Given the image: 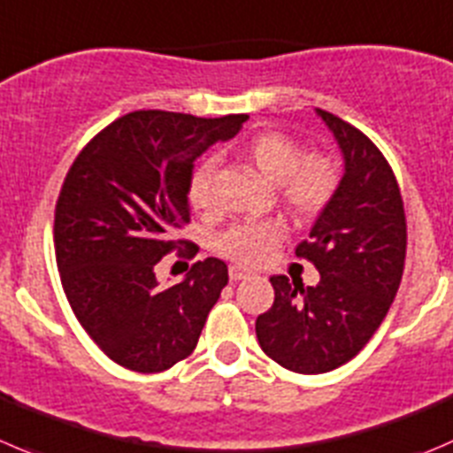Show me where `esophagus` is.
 Segmentation results:
<instances>
[{
	"label": "esophagus",
	"mask_w": 453,
	"mask_h": 453,
	"mask_svg": "<svg viewBox=\"0 0 453 453\" xmlns=\"http://www.w3.org/2000/svg\"><path fill=\"white\" fill-rule=\"evenodd\" d=\"M227 274H230V280H241V279H248L250 270H245V267L241 265H230Z\"/></svg>",
	"instance_id": "esophagus-1"
}]
</instances>
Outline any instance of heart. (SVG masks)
Returning a JSON list of instances; mask_svg holds the SVG:
<instances>
[{"label": "heart", "instance_id": "heart-1", "mask_svg": "<svg viewBox=\"0 0 453 453\" xmlns=\"http://www.w3.org/2000/svg\"><path fill=\"white\" fill-rule=\"evenodd\" d=\"M243 157L254 170L276 183L279 199L296 217H314L323 212L334 199L341 173L332 157L320 152H305L296 139L283 133H261L248 142ZM212 168L201 165L190 181V203L196 210H208ZM285 230L279 221L236 223L217 239L223 257L243 265H254L270 257L283 239Z\"/></svg>", "mask_w": 453, "mask_h": 453}]
</instances>
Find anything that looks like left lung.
<instances>
[{
	"instance_id": "left-lung-1",
	"label": "left lung",
	"mask_w": 453,
	"mask_h": 453,
	"mask_svg": "<svg viewBox=\"0 0 453 453\" xmlns=\"http://www.w3.org/2000/svg\"><path fill=\"white\" fill-rule=\"evenodd\" d=\"M343 150L345 174L296 257L319 270L316 288L272 276L274 303L257 319L263 352L296 374L352 361L374 336L403 279L407 221L392 165L367 134L316 110Z\"/></svg>"
}]
</instances>
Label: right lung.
<instances>
[{
	"mask_svg": "<svg viewBox=\"0 0 453 453\" xmlns=\"http://www.w3.org/2000/svg\"><path fill=\"white\" fill-rule=\"evenodd\" d=\"M245 119L128 112L96 133L65 174L55 208L61 288L96 348L126 370L155 374L190 357L227 285V265L214 257L170 288L157 283L155 267L181 244L179 257L199 252L174 236L190 223L195 161Z\"/></svg>",
	"mask_w": 453,
	"mask_h": 453,
	"instance_id": "add662e5",
	"label": "right lung"
}]
</instances>
